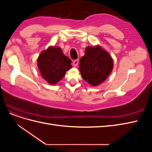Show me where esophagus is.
I'll use <instances>...</instances> for the list:
<instances>
[{
  "instance_id": "esophagus-1",
  "label": "esophagus",
  "mask_w": 152,
  "mask_h": 152,
  "mask_svg": "<svg viewBox=\"0 0 152 152\" xmlns=\"http://www.w3.org/2000/svg\"><path fill=\"white\" fill-rule=\"evenodd\" d=\"M78 65H79V60L78 59H75L73 61V65L74 66H77Z\"/></svg>"
}]
</instances>
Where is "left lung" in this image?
<instances>
[{"label":"left lung","instance_id":"1","mask_svg":"<svg viewBox=\"0 0 152 152\" xmlns=\"http://www.w3.org/2000/svg\"><path fill=\"white\" fill-rule=\"evenodd\" d=\"M113 63L108 52L99 45L86 48L80 59L79 70L83 79L91 86H98L112 72Z\"/></svg>","mask_w":152,"mask_h":152}]
</instances>
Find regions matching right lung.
<instances>
[{
  "instance_id": "1",
  "label": "right lung",
  "mask_w": 152,
  "mask_h": 152,
  "mask_svg": "<svg viewBox=\"0 0 152 152\" xmlns=\"http://www.w3.org/2000/svg\"><path fill=\"white\" fill-rule=\"evenodd\" d=\"M72 61L65 56L59 47L51 46L44 50L37 59V66L43 79L50 84H55L72 68Z\"/></svg>"
}]
</instances>
